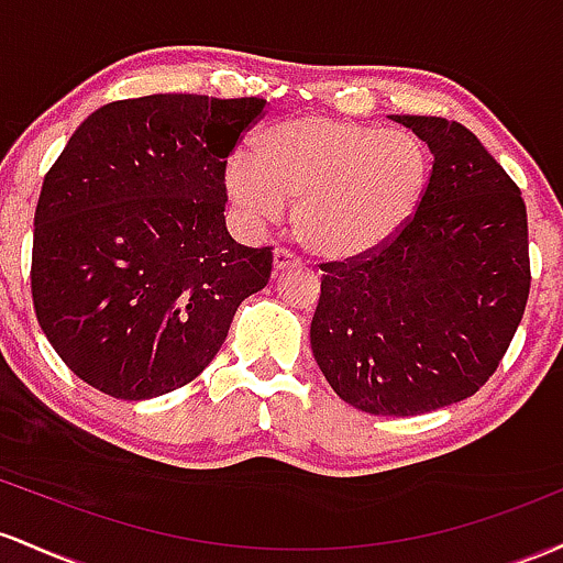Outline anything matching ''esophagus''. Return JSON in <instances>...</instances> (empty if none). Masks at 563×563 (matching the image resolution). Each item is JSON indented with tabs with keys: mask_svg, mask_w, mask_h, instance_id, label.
I'll use <instances>...</instances> for the list:
<instances>
[{
	"mask_svg": "<svg viewBox=\"0 0 563 563\" xmlns=\"http://www.w3.org/2000/svg\"><path fill=\"white\" fill-rule=\"evenodd\" d=\"M298 265H300V257L295 255V252H289L284 247L274 250V271H276V274H284V271H289V268H298Z\"/></svg>",
	"mask_w": 563,
	"mask_h": 563,
	"instance_id": "1",
	"label": "esophagus"
}]
</instances>
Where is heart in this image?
I'll return each instance as SVG.
<instances>
[{
    "instance_id": "heart-1",
    "label": "heart",
    "mask_w": 563,
    "mask_h": 563,
    "mask_svg": "<svg viewBox=\"0 0 563 563\" xmlns=\"http://www.w3.org/2000/svg\"><path fill=\"white\" fill-rule=\"evenodd\" d=\"M257 156L233 154L225 191L250 220H282L298 205V233L327 261L369 255L418 210L431 173L426 143L407 130L302 117L257 137Z\"/></svg>"
}]
</instances>
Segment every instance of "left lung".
Instances as JSON below:
<instances>
[{
    "mask_svg": "<svg viewBox=\"0 0 563 563\" xmlns=\"http://www.w3.org/2000/svg\"><path fill=\"white\" fill-rule=\"evenodd\" d=\"M428 143L418 210L369 255L321 263L311 349L334 394L409 418L476 394L495 375L529 298L527 205L463 124L394 117Z\"/></svg>",
    "mask_w": 563,
    "mask_h": 563,
    "instance_id": "obj_1",
    "label": "left lung"
}]
</instances>
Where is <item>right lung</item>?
<instances>
[{"mask_svg":"<svg viewBox=\"0 0 563 563\" xmlns=\"http://www.w3.org/2000/svg\"><path fill=\"white\" fill-rule=\"evenodd\" d=\"M263 98L143 95L103 106L44 175L31 298L74 375L113 399L201 375L239 302L271 279V247L225 229V164Z\"/></svg>","mask_w":563,"mask_h":563,"instance_id":"add662e5","label":"right lung"}]
</instances>
